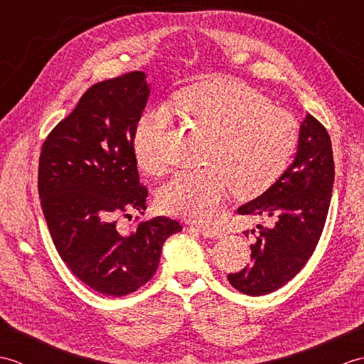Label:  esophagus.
I'll return each mask as SVG.
<instances>
[{"label": "esophagus", "mask_w": 364, "mask_h": 364, "mask_svg": "<svg viewBox=\"0 0 364 364\" xmlns=\"http://www.w3.org/2000/svg\"><path fill=\"white\" fill-rule=\"evenodd\" d=\"M191 228H196L197 231H200V235H203L205 237H211V239L222 237V235H223V231L219 228H206V227H191Z\"/></svg>", "instance_id": "esophagus-1"}]
</instances>
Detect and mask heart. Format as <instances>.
I'll use <instances>...</instances> for the list:
<instances>
[{"mask_svg":"<svg viewBox=\"0 0 364 364\" xmlns=\"http://www.w3.org/2000/svg\"><path fill=\"white\" fill-rule=\"evenodd\" d=\"M172 109L211 136L206 168L183 170L161 188L158 202L168 214L211 220L233 189L241 198L267 191L288 167L299 142L292 115L233 80L211 78L178 92ZM170 115L164 107L144 112L133 133L137 166L146 173L164 168L162 139Z\"/></svg>","mask_w":364,"mask_h":364,"instance_id":"heart-1","label":"heart"}]
</instances>
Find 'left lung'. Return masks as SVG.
<instances>
[{
	"mask_svg": "<svg viewBox=\"0 0 364 364\" xmlns=\"http://www.w3.org/2000/svg\"><path fill=\"white\" fill-rule=\"evenodd\" d=\"M333 181L330 136L326 127L308 114L300 127L292 164L264 194L237 210L242 215L270 218L272 227L258 225L257 242L250 245L252 264L228 274L233 288L247 296H264L304 269L326 225Z\"/></svg>",
	"mask_w": 364,
	"mask_h": 364,
	"instance_id": "8db88e82",
	"label": "left lung"
}]
</instances>
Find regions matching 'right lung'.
<instances>
[{
	"label": "right lung",
	"instance_id": "add662e5",
	"mask_svg": "<svg viewBox=\"0 0 364 364\" xmlns=\"http://www.w3.org/2000/svg\"><path fill=\"white\" fill-rule=\"evenodd\" d=\"M149 95L144 72L94 84L46 136L38 158V197L54 247L73 275L103 296L144 286L166 239L183 230L161 215L119 225L146 210L133 133Z\"/></svg>",
	"mask_w": 364,
	"mask_h": 364
}]
</instances>
